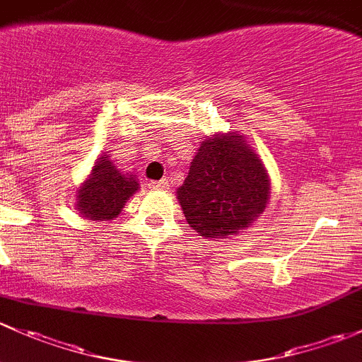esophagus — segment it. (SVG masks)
I'll list each match as a JSON object with an SVG mask.
<instances>
[{"label":"esophagus","instance_id":"obj_1","mask_svg":"<svg viewBox=\"0 0 362 362\" xmlns=\"http://www.w3.org/2000/svg\"><path fill=\"white\" fill-rule=\"evenodd\" d=\"M151 189H169V180H160V181H150Z\"/></svg>","mask_w":362,"mask_h":362}]
</instances>
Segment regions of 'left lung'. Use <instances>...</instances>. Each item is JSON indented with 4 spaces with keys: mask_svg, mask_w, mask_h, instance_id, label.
Segmentation results:
<instances>
[{
    "mask_svg": "<svg viewBox=\"0 0 362 362\" xmlns=\"http://www.w3.org/2000/svg\"><path fill=\"white\" fill-rule=\"evenodd\" d=\"M176 197L189 228L200 237L228 238L263 214L270 180L244 134L216 132L200 143Z\"/></svg>",
    "mask_w": 362,
    "mask_h": 362,
    "instance_id": "8db88e82",
    "label": "left lung"
}]
</instances>
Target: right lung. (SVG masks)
<instances>
[{
	"mask_svg": "<svg viewBox=\"0 0 362 362\" xmlns=\"http://www.w3.org/2000/svg\"><path fill=\"white\" fill-rule=\"evenodd\" d=\"M139 189V181L130 173L118 169L106 153H100L90 174L76 189L74 209L81 218L110 221L118 218L127 200Z\"/></svg>",
	"mask_w": 362,
	"mask_h": 362,
	"instance_id": "add662e5",
	"label": "right lung"
}]
</instances>
